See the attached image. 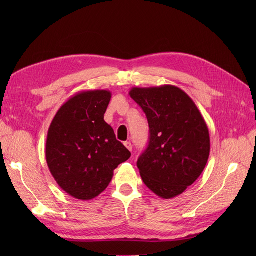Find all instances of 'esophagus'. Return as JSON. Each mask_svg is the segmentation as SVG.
<instances>
[{"label": "esophagus", "mask_w": 256, "mask_h": 256, "mask_svg": "<svg viewBox=\"0 0 256 256\" xmlns=\"http://www.w3.org/2000/svg\"><path fill=\"white\" fill-rule=\"evenodd\" d=\"M124 145H125L126 147H127V150H132V144H131L130 142H125V143H124Z\"/></svg>", "instance_id": "34e87169"}]
</instances>
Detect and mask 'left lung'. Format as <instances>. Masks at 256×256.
<instances>
[{"instance_id": "8db88e82", "label": "left lung", "mask_w": 256, "mask_h": 256, "mask_svg": "<svg viewBox=\"0 0 256 256\" xmlns=\"http://www.w3.org/2000/svg\"><path fill=\"white\" fill-rule=\"evenodd\" d=\"M130 97L150 125V143L138 160L146 187L162 198L182 194L203 173L210 138L202 114L184 90L173 85L134 88Z\"/></svg>"}]
</instances>
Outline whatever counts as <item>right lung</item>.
Here are the masks:
<instances>
[{
  "mask_svg": "<svg viewBox=\"0 0 256 256\" xmlns=\"http://www.w3.org/2000/svg\"><path fill=\"white\" fill-rule=\"evenodd\" d=\"M111 92L85 90L60 108L48 130L46 159L60 187L90 200L104 192L131 154L104 120Z\"/></svg>",
  "mask_w": 256,
  "mask_h": 256,
  "instance_id": "right-lung-1",
  "label": "right lung"
}]
</instances>
